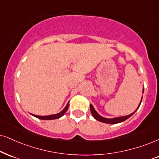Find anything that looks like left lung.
<instances>
[{
  "label": "left lung",
  "mask_w": 159,
  "mask_h": 159,
  "mask_svg": "<svg viewBox=\"0 0 159 159\" xmlns=\"http://www.w3.org/2000/svg\"><path fill=\"white\" fill-rule=\"evenodd\" d=\"M142 93H144V88H143ZM142 99H141L139 105V106H138V107H137V109L134 111V113H132L130 115L124 116L115 117V118L108 119V118H105V117L99 115V113L97 112V111H96V110L94 109V107H93V106L91 105V104H90V109H91V112L92 116H93L94 117V119H97V121H101V122H103V123H107V124H118V123L122 122V121H125L126 119L130 118L131 116L134 115V113H136V111H137V110L139 109V107L140 105H141V102H142Z\"/></svg>",
  "instance_id": "obj_1"
}]
</instances>
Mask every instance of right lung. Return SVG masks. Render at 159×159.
Here are the masks:
<instances>
[{
	"instance_id": "obj_1",
	"label": "right lung",
	"mask_w": 159,
	"mask_h": 159,
	"mask_svg": "<svg viewBox=\"0 0 159 159\" xmlns=\"http://www.w3.org/2000/svg\"><path fill=\"white\" fill-rule=\"evenodd\" d=\"M68 104H69V102H68L67 105H66V106L65 107V108L62 110V111H60V112L58 113H56V114H52V115H48V116H37V115L32 114V113H31V114H32L33 116L36 117V118H38L39 119H42V120H52V119H57L60 118V117H62V116L66 113V112L67 111V110L68 108Z\"/></svg>"
}]
</instances>
